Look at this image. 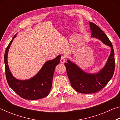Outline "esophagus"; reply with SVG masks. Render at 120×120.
Instances as JSON below:
<instances>
[{"label":"esophagus","instance_id":"esophagus-1","mask_svg":"<svg viewBox=\"0 0 120 120\" xmlns=\"http://www.w3.org/2000/svg\"><path fill=\"white\" fill-rule=\"evenodd\" d=\"M65 62H66V58H65L64 56H62L61 57L60 62L61 63V64H64Z\"/></svg>","mask_w":120,"mask_h":120}]
</instances>
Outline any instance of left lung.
<instances>
[{"instance_id": "obj_1", "label": "left lung", "mask_w": 120, "mask_h": 120, "mask_svg": "<svg viewBox=\"0 0 120 120\" xmlns=\"http://www.w3.org/2000/svg\"><path fill=\"white\" fill-rule=\"evenodd\" d=\"M92 38H97L111 48V53L104 67L96 73L85 72L78 65L67 59L64 63L71 86L77 92L92 94L101 90L112 78L115 69L114 52L111 42L96 24L89 22Z\"/></svg>"}]
</instances>
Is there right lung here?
<instances>
[{
  "instance_id": "right-lung-1",
  "label": "right lung",
  "mask_w": 120,
  "mask_h": 120,
  "mask_svg": "<svg viewBox=\"0 0 120 120\" xmlns=\"http://www.w3.org/2000/svg\"><path fill=\"white\" fill-rule=\"evenodd\" d=\"M16 35L10 42L4 56L8 84L16 94L25 99L36 100L44 98L49 94L51 88L54 70L56 67L59 64L61 56L59 55L54 59L46 61L39 71L32 78L26 80L16 79L9 69L7 60L9 48Z\"/></svg>"
}]
</instances>
